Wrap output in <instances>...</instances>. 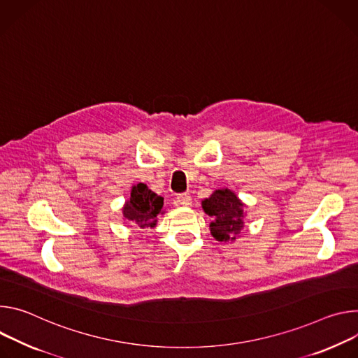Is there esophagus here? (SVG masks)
I'll return each instance as SVG.
<instances>
[{
  "instance_id": "obj_1",
  "label": "esophagus",
  "mask_w": 358,
  "mask_h": 358,
  "mask_svg": "<svg viewBox=\"0 0 358 358\" xmlns=\"http://www.w3.org/2000/svg\"><path fill=\"white\" fill-rule=\"evenodd\" d=\"M176 199H178L179 205H182V206H190L192 205V197H190L189 193H179Z\"/></svg>"
}]
</instances>
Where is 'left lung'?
Instances as JSON below:
<instances>
[{
    "label": "left lung",
    "mask_w": 358,
    "mask_h": 358,
    "mask_svg": "<svg viewBox=\"0 0 358 358\" xmlns=\"http://www.w3.org/2000/svg\"><path fill=\"white\" fill-rule=\"evenodd\" d=\"M243 203L231 190L219 189L202 202L203 210L213 217L210 233L219 242L234 241L243 227Z\"/></svg>",
    "instance_id": "left-lung-1"
}]
</instances>
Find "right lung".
<instances>
[{
	"label": "right lung",
	"instance_id": "right-lung-1",
	"mask_svg": "<svg viewBox=\"0 0 358 358\" xmlns=\"http://www.w3.org/2000/svg\"><path fill=\"white\" fill-rule=\"evenodd\" d=\"M164 208V197L153 193L145 183H138L132 187L131 199L122 209L128 220L135 222L139 227H155L156 216Z\"/></svg>",
	"mask_w": 358,
	"mask_h": 358
}]
</instances>
